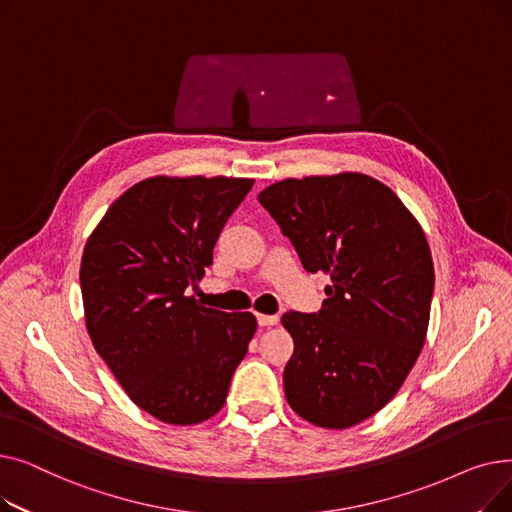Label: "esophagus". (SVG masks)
<instances>
[{"label": "esophagus", "mask_w": 512, "mask_h": 512, "mask_svg": "<svg viewBox=\"0 0 512 512\" xmlns=\"http://www.w3.org/2000/svg\"><path fill=\"white\" fill-rule=\"evenodd\" d=\"M257 321H259V326L270 328V326H276V324H278V315H263V313H257Z\"/></svg>", "instance_id": "obj_1"}]
</instances>
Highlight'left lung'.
<instances>
[{"mask_svg": "<svg viewBox=\"0 0 512 512\" xmlns=\"http://www.w3.org/2000/svg\"><path fill=\"white\" fill-rule=\"evenodd\" d=\"M307 272L332 278L317 313L290 311L284 394L305 421L346 429L384 409L425 344L434 261L415 215L367 174L286 178L257 195Z\"/></svg>", "mask_w": 512, "mask_h": 512, "instance_id": "1", "label": "left lung"}]
</instances>
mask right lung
I'll return each mask as SVG.
<instances>
[{"instance_id": "right-lung-1", "label": "right lung", "mask_w": 512, "mask_h": 512, "mask_svg": "<svg viewBox=\"0 0 512 512\" xmlns=\"http://www.w3.org/2000/svg\"><path fill=\"white\" fill-rule=\"evenodd\" d=\"M253 178L153 176L130 186L80 261L85 324L128 398L170 425L218 413L257 330L253 313L188 297Z\"/></svg>"}]
</instances>
